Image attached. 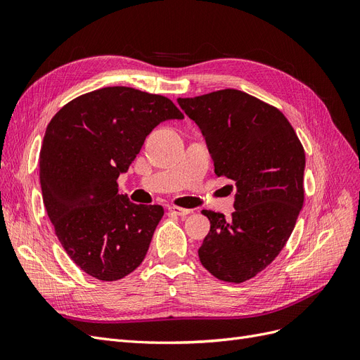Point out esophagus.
I'll return each mask as SVG.
<instances>
[{"label":"esophagus","mask_w":360,"mask_h":360,"mask_svg":"<svg viewBox=\"0 0 360 360\" xmlns=\"http://www.w3.org/2000/svg\"><path fill=\"white\" fill-rule=\"evenodd\" d=\"M168 210H169V213L176 214V216H188L191 213V210L183 209V207H177V205H169Z\"/></svg>","instance_id":"1"}]
</instances>
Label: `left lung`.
I'll return each instance as SVG.
<instances>
[{
  "label": "left lung",
  "instance_id": "8db88e82",
  "mask_svg": "<svg viewBox=\"0 0 360 360\" xmlns=\"http://www.w3.org/2000/svg\"><path fill=\"white\" fill-rule=\"evenodd\" d=\"M198 124L217 177L234 181L231 219L202 210L210 231L198 255L210 274L240 284L285 246L302 210L304 150L285 115L248 93L226 89L177 101Z\"/></svg>",
  "mask_w": 360,
  "mask_h": 360
}]
</instances>
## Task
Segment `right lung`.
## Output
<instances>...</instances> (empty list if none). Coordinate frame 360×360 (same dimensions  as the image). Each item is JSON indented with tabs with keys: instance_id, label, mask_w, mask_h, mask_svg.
<instances>
[{
	"instance_id": "1",
	"label": "right lung",
	"mask_w": 360,
	"mask_h": 360,
	"mask_svg": "<svg viewBox=\"0 0 360 360\" xmlns=\"http://www.w3.org/2000/svg\"><path fill=\"white\" fill-rule=\"evenodd\" d=\"M184 115L168 97L105 86L64 105L40 148L43 204L73 263L101 281H118L143 263L163 216L162 205L134 204L118 193L147 135Z\"/></svg>"
}]
</instances>
